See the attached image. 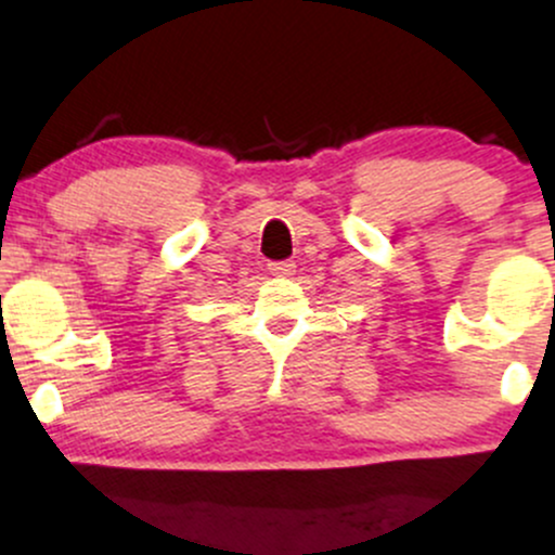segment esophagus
<instances>
[{
    "label": "esophagus",
    "mask_w": 555,
    "mask_h": 555,
    "mask_svg": "<svg viewBox=\"0 0 555 555\" xmlns=\"http://www.w3.org/2000/svg\"><path fill=\"white\" fill-rule=\"evenodd\" d=\"M269 271L273 276H292L295 263H292V260H273V263H269Z\"/></svg>",
    "instance_id": "1"
}]
</instances>
